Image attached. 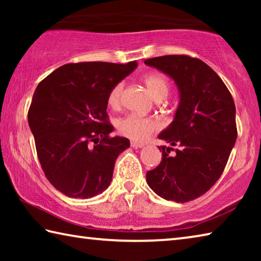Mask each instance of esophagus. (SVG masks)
<instances>
[{
  "mask_svg": "<svg viewBox=\"0 0 261 261\" xmlns=\"http://www.w3.org/2000/svg\"><path fill=\"white\" fill-rule=\"evenodd\" d=\"M131 146L135 147V148H141V147H144V144L143 143H137V141H131Z\"/></svg>",
  "mask_w": 261,
  "mask_h": 261,
  "instance_id": "1",
  "label": "esophagus"
}]
</instances>
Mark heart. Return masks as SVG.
<instances>
[{
    "label": "heart",
    "instance_id": "b5f03b06",
    "mask_svg": "<svg viewBox=\"0 0 261 261\" xmlns=\"http://www.w3.org/2000/svg\"><path fill=\"white\" fill-rule=\"evenodd\" d=\"M144 82L156 100L166 98L168 92H169V82L161 73L146 74L144 77ZM123 91H124V83L123 82L116 83L110 88L107 96L109 107L114 109L120 107L122 103ZM116 127L117 131L126 138L136 141H144L149 138L152 134L160 129L161 124L160 122L154 120V118L143 117L137 114H129L117 121Z\"/></svg>",
    "mask_w": 261,
    "mask_h": 261
}]
</instances>
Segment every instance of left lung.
<instances>
[{
	"label": "left lung",
	"mask_w": 261,
	"mask_h": 261,
	"mask_svg": "<svg viewBox=\"0 0 261 261\" xmlns=\"http://www.w3.org/2000/svg\"><path fill=\"white\" fill-rule=\"evenodd\" d=\"M145 64L173 78L180 94L175 120L159 135L171 147L159 146L162 160L147 171V184L163 199L191 201L208 191L226 168L237 138L235 102L218 73L196 57L166 55Z\"/></svg>",
	"instance_id": "1"
}]
</instances>
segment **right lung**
I'll return each instance as SVG.
<instances>
[{
    "mask_svg": "<svg viewBox=\"0 0 261 261\" xmlns=\"http://www.w3.org/2000/svg\"><path fill=\"white\" fill-rule=\"evenodd\" d=\"M137 68L107 62L68 63L39 83L28 118L47 179L70 198H92L112 182L129 139L110 137L107 96Z\"/></svg>",
    "mask_w": 261,
    "mask_h": 261,
    "instance_id": "right-lung-1",
    "label": "right lung"
}]
</instances>
